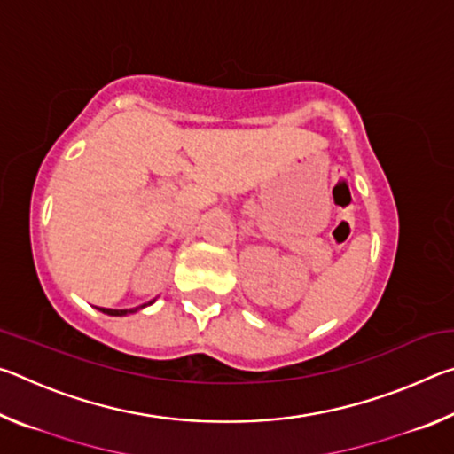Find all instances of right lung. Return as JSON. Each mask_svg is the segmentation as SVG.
I'll list each match as a JSON object with an SVG mask.
<instances>
[{
    "instance_id": "right-lung-1",
    "label": "right lung",
    "mask_w": 454,
    "mask_h": 454,
    "mask_svg": "<svg viewBox=\"0 0 454 454\" xmlns=\"http://www.w3.org/2000/svg\"><path fill=\"white\" fill-rule=\"evenodd\" d=\"M148 304H152V302H148ZM144 306H145V304H144ZM140 309H142V306H140ZM99 310H102L104 314H110V317H126L128 312H136L137 309H134V310H114V309H99Z\"/></svg>"
}]
</instances>
